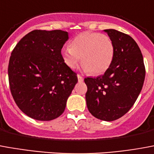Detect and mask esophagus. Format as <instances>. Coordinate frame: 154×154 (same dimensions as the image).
<instances>
[{
  "mask_svg": "<svg viewBox=\"0 0 154 154\" xmlns=\"http://www.w3.org/2000/svg\"><path fill=\"white\" fill-rule=\"evenodd\" d=\"M77 78H78V82H82L83 80H84V78L81 76L80 74H77Z\"/></svg>",
  "mask_w": 154,
  "mask_h": 154,
  "instance_id": "esophagus-1",
  "label": "esophagus"
}]
</instances>
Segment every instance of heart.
Wrapping results in <instances>:
<instances>
[{
  "label": "heart",
  "mask_w": 154,
  "mask_h": 154,
  "mask_svg": "<svg viewBox=\"0 0 154 154\" xmlns=\"http://www.w3.org/2000/svg\"><path fill=\"white\" fill-rule=\"evenodd\" d=\"M114 54L112 39L94 32H82L72 41L70 46L61 50L63 61L68 68H77L82 57L84 69L94 75L105 72L112 64Z\"/></svg>",
  "instance_id": "1"
}]
</instances>
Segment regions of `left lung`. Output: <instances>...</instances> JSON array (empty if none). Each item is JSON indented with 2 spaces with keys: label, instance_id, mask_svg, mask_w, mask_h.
<instances>
[{
  "label": "left lung",
  "instance_id": "1",
  "mask_svg": "<svg viewBox=\"0 0 154 154\" xmlns=\"http://www.w3.org/2000/svg\"><path fill=\"white\" fill-rule=\"evenodd\" d=\"M112 39L115 54L103 75L86 77V105L94 118L111 122L131 109L140 93L145 67L140 49L131 36L114 29L104 30Z\"/></svg>",
  "mask_w": 154,
  "mask_h": 154
}]
</instances>
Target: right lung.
<instances>
[{
	"label": "right lung",
	"instance_id": "1",
	"mask_svg": "<svg viewBox=\"0 0 154 154\" xmlns=\"http://www.w3.org/2000/svg\"><path fill=\"white\" fill-rule=\"evenodd\" d=\"M68 39L64 31L33 30L11 52L8 66L10 92L19 109L33 119L59 118L77 84V73L61 56Z\"/></svg>",
	"mask_w": 154,
	"mask_h": 154
}]
</instances>
